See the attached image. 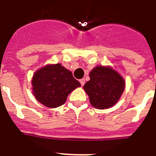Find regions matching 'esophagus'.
<instances>
[{
  "label": "esophagus",
  "instance_id": "34e87169",
  "mask_svg": "<svg viewBox=\"0 0 156 156\" xmlns=\"http://www.w3.org/2000/svg\"><path fill=\"white\" fill-rule=\"evenodd\" d=\"M79 82H80L81 85H82V87H83V86H84V84H85V79H84V78H82V79H80V80H79Z\"/></svg>",
  "mask_w": 156,
  "mask_h": 156
}]
</instances>
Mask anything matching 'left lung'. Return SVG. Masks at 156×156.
Wrapping results in <instances>:
<instances>
[{"label": "left lung", "instance_id": "obj_1", "mask_svg": "<svg viewBox=\"0 0 156 156\" xmlns=\"http://www.w3.org/2000/svg\"><path fill=\"white\" fill-rule=\"evenodd\" d=\"M90 81L83 89L94 108L104 110L112 107L119 100L125 89L122 76L111 66H97L90 73Z\"/></svg>", "mask_w": 156, "mask_h": 156}]
</instances>
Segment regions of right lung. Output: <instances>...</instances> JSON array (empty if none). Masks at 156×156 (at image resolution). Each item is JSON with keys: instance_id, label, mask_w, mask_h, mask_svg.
Masks as SVG:
<instances>
[{"instance_id": "obj_1", "label": "right lung", "mask_w": 156, "mask_h": 156, "mask_svg": "<svg viewBox=\"0 0 156 156\" xmlns=\"http://www.w3.org/2000/svg\"><path fill=\"white\" fill-rule=\"evenodd\" d=\"M32 93L40 103L49 108L63 105L67 96L81 87L72 72L60 63L48 64L38 69L32 78Z\"/></svg>"}]
</instances>
